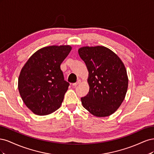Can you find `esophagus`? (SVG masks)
Instances as JSON below:
<instances>
[{
  "instance_id": "obj_1",
  "label": "esophagus",
  "mask_w": 154,
  "mask_h": 154,
  "mask_svg": "<svg viewBox=\"0 0 154 154\" xmlns=\"http://www.w3.org/2000/svg\"><path fill=\"white\" fill-rule=\"evenodd\" d=\"M81 82H82V80H78L76 83H73V84H72V86H74V87H76V86H77L78 85L80 84V83H81Z\"/></svg>"
}]
</instances>
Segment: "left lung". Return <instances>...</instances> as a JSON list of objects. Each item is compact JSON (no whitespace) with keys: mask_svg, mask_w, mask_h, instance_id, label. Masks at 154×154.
<instances>
[{"mask_svg":"<svg viewBox=\"0 0 154 154\" xmlns=\"http://www.w3.org/2000/svg\"><path fill=\"white\" fill-rule=\"evenodd\" d=\"M78 54L88 71L89 91L81 98L83 106L96 117L114 113L127 92L128 78L122 60L104 46L80 48Z\"/></svg>","mask_w":154,"mask_h":154,"instance_id":"8db88e82","label":"left lung"}]
</instances>
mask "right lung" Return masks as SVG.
<instances>
[{
    "instance_id": "obj_1",
    "label": "right lung",
    "mask_w": 154,
    "mask_h": 154,
    "mask_svg": "<svg viewBox=\"0 0 154 154\" xmlns=\"http://www.w3.org/2000/svg\"><path fill=\"white\" fill-rule=\"evenodd\" d=\"M71 49L69 45L40 49L21 69L18 91L25 105L35 114H50L61 106L69 83L64 80L60 65Z\"/></svg>"
}]
</instances>
